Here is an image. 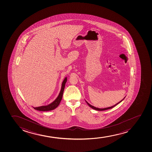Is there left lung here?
<instances>
[{
    "label": "left lung",
    "mask_w": 152,
    "mask_h": 152,
    "mask_svg": "<svg viewBox=\"0 0 152 152\" xmlns=\"http://www.w3.org/2000/svg\"><path fill=\"white\" fill-rule=\"evenodd\" d=\"M126 97V96H125ZM125 97L122 100H121L120 102H119L118 103H117V104H115V105H113V106H112V107H106V108H97V107H94V106H93V105H92L90 104H89L88 102L87 101H86V100H85L86 102V103H87V104L89 105V107H90L91 108H93V109H94V110H98V111H102V110H109V109H110V108H113V107H115V105H117V104H118L119 103H120V102H121L124 99V98H125Z\"/></svg>",
    "instance_id": "left-lung-1"
}]
</instances>
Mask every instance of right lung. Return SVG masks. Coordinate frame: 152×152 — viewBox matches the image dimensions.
<instances>
[{
    "mask_svg": "<svg viewBox=\"0 0 152 152\" xmlns=\"http://www.w3.org/2000/svg\"><path fill=\"white\" fill-rule=\"evenodd\" d=\"M67 82V77H65V79L63 80L62 86H61V89L60 92L59 94L58 95L57 97L56 98V99L53 102L49 104L48 105H44V106H41V107H33L35 110L39 111H50V110H53L55 108H57L58 105H59L60 102H61L62 96H63V92L64 90L65 86Z\"/></svg>",
    "mask_w": 152,
    "mask_h": 152,
    "instance_id": "1",
    "label": "right lung"
}]
</instances>
